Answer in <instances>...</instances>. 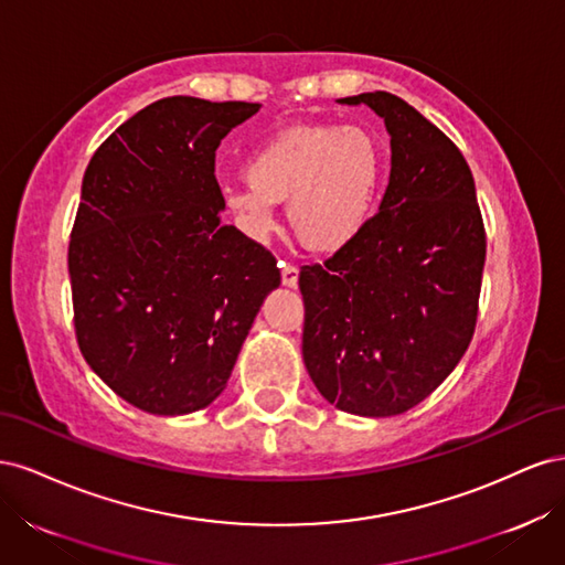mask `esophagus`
Segmentation results:
<instances>
[{
  "label": "esophagus",
  "instance_id": "obj_1",
  "mask_svg": "<svg viewBox=\"0 0 565 565\" xmlns=\"http://www.w3.org/2000/svg\"><path fill=\"white\" fill-rule=\"evenodd\" d=\"M280 268H282V285L285 287H297V282H299V268L297 266H292V264H280Z\"/></svg>",
  "mask_w": 565,
  "mask_h": 565
}]
</instances>
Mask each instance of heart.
I'll use <instances>...</instances> for the list:
<instances>
[{
    "label": "heart",
    "instance_id": "heart-1",
    "mask_svg": "<svg viewBox=\"0 0 565 565\" xmlns=\"http://www.w3.org/2000/svg\"><path fill=\"white\" fill-rule=\"evenodd\" d=\"M382 179V152L355 127H297L256 148L245 183L226 188L224 210L254 243L276 231L273 204L287 202L297 243L318 254L351 245L367 226Z\"/></svg>",
    "mask_w": 565,
    "mask_h": 565
}]
</instances>
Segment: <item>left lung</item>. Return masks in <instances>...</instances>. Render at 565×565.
<instances>
[{
  "label": "left lung",
  "mask_w": 565,
  "mask_h": 565,
  "mask_svg": "<svg viewBox=\"0 0 565 565\" xmlns=\"http://www.w3.org/2000/svg\"><path fill=\"white\" fill-rule=\"evenodd\" d=\"M339 104L384 119L391 177L365 231L324 264L301 266V353L324 401L393 417L436 391L469 349L486 228L471 169L436 125L388 92Z\"/></svg>",
  "instance_id": "1"
}]
</instances>
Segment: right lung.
<instances>
[{
  "instance_id": "1",
  "label": "right lung",
  "mask_w": 565,
  "mask_h": 565,
  "mask_svg": "<svg viewBox=\"0 0 565 565\" xmlns=\"http://www.w3.org/2000/svg\"><path fill=\"white\" fill-rule=\"evenodd\" d=\"M259 104L169 96L98 146L67 247L84 361L150 415H188L221 391L276 256L221 224L216 148Z\"/></svg>"
}]
</instances>
